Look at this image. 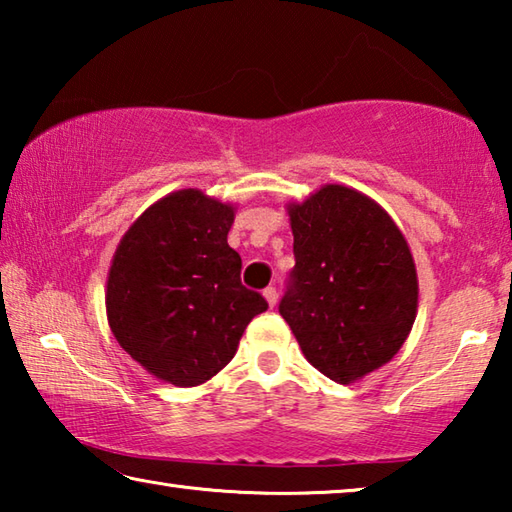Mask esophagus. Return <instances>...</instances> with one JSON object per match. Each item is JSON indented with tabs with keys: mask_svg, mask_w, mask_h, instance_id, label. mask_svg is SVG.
<instances>
[{
	"mask_svg": "<svg viewBox=\"0 0 512 512\" xmlns=\"http://www.w3.org/2000/svg\"><path fill=\"white\" fill-rule=\"evenodd\" d=\"M264 298H266L268 305L275 307L277 305V291H275V287H266L264 289Z\"/></svg>",
	"mask_w": 512,
	"mask_h": 512,
	"instance_id": "1",
	"label": "esophagus"
}]
</instances>
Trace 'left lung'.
I'll use <instances>...</instances> for the list:
<instances>
[{
  "mask_svg": "<svg viewBox=\"0 0 512 512\" xmlns=\"http://www.w3.org/2000/svg\"><path fill=\"white\" fill-rule=\"evenodd\" d=\"M287 212L296 266L280 314L311 366L352 384L391 361L411 334V248L384 207L352 187L323 185Z\"/></svg>",
  "mask_w": 512,
  "mask_h": 512,
  "instance_id": "obj_1",
  "label": "left lung"
}]
</instances>
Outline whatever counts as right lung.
<instances>
[{
	"mask_svg": "<svg viewBox=\"0 0 512 512\" xmlns=\"http://www.w3.org/2000/svg\"><path fill=\"white\" fill-rule=\"evenodd\" d=\"M235 205L201 189H178L137 216L112 255L108 325L153 377L189 388L235 357L250 320L268 309L241 284L228 246Z\"/></svg>",
	"mask_w": 512,
	"mask_h": 512,
	"instance_id": "obj_1",
	"label": "right lung"
}]
</instances>
